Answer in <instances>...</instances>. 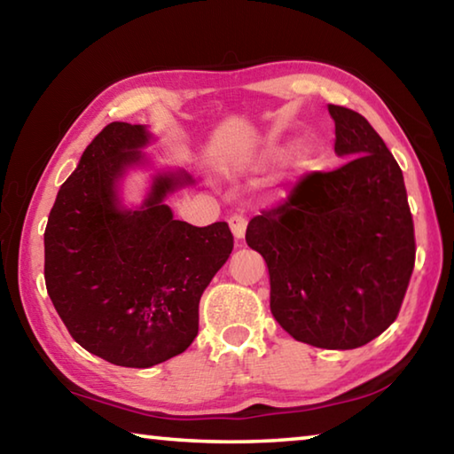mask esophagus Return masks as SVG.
I'll list each match as a JSON object with an SVG mask.
<instances>
[{"instance_id":"34e87169","label":"esophagus","mask_w":454,"mask_h":454,"mask_svg":"<svg viewBox=\"0 0 454 454\" xmlns=\"http://www.w3.org/2000/svg\"><path fill=\"white\" fill-rule=\"evenodd\" d=\"M228 226H230V230H232L236 240L244 239V234H247V218H244V215H239V214L230 215Z\"/></svg>"}]
</instances>
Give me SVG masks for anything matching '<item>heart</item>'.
I'll use <instances>...</instances> for the list:
<instances>
[{
  "mask_svg": "<svg viewBox=\"0 0 454 454\" xmlns=\"http://www.w3.org/2000/svg\"><path fill=\"white\" fill-rule=\"evenodd\" d=\"M291 145L285 143V145H269L261 155L262 163H277L280 160H285L289 155ZM315 157H317V151H315L313 145H299L297 151L293 155V168L299 171V174H305L315 165Z\"/></svg>",
  "mask_w": 454,
  "mask_h": 454,
  "instance_id": "obj_1",
  "label": "heart"
}]
</instances>
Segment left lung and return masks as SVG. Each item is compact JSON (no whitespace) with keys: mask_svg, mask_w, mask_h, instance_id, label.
<instances>
[{"mask_svg":"<svg viewBox=\"0 0 454 454\" xmlns=\"http://www.w3.org/2000/svg\"><path fill=\"white\" fill-rule=\"evenodd\" d=\"M335 153L275 210L250 220L247 244L270 278V311L286 333L323 349H356L392 325L414 269L404 176L362 114L329 105Z\"/></svg>","mask_w":454,"mask_h":454,"instance_id":"1","label":"left lung"}]
</instances>
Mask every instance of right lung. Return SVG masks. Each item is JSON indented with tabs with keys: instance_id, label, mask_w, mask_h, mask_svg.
Wrapping results in <instances>:
<instances>
[{
	"instance_id": "right-lung-1",
	"label": "right lung",
	"mask_w": 454,
	"mask_h": 454,
	"mask_svg": "<svg viewBox=\"0 0 454 454\" xmlns=\"http://www.w3.org/2000/svg\"><path fill=\"white\" fill-rule=\"evenodd\" d=\"M147 125L111 123L62 184L44 232L46 289L64 325L92 356L151 368L198 335L200 297L232 253L226 222L176 220L165 200L193 185L184 169H155L139 206L123 200L135 169H153Z\"/></svg>"
}]
</instances>
